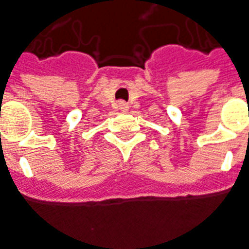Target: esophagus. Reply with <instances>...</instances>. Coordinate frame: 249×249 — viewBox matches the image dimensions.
Wrapping results in <instances>:
<instances>
[{
  "mask_svg": "<svg viewBox=\"0 0 249 249\" xmlns=\"http://www.w3.org/2000/svg\"><path fill=\"white\" fill-rule=\"evenodd\" d=\"M119 107H120V109H121V110H126V109H128V105L125 104L124 101H120V102H119Z\"/></svg>",
  "mask_w": 249,
  "mask_h": 249,
  "instance_id": "esophagus-1",
  "label": "esophagus"
}]
</instances>
